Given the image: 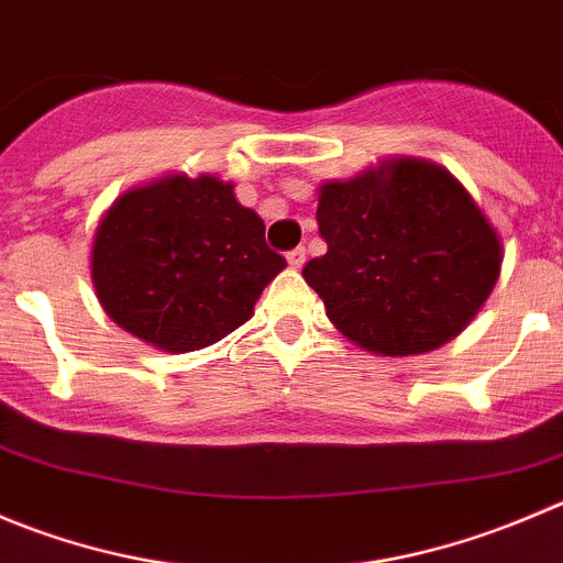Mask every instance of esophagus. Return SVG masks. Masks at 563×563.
<instances>
[{
  "label": "esophagus",
  "instance_id": "obj_1",
  "mask_svg": "<svg viewBox=\"0 0 563 563\" xmlns=\"http://www.w3.org/2000/svg\"><path fill=\"white\" fill-rule=\"evenodd\" d=\"M286 261H288V266H291V269H302V264H305V250H302V247L291 250V253H286Z\"/></svg>",
  "mask_w": 563,
  "mask_h": 563
}]
</instances>
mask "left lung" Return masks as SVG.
<instances>
[{
    "label": "left lung",
    "mask_w": 563,
    "mask_h": 563,
    "mask_svg": "<svg viewBox=\"0 0 563 563\" xmlns=\"http://www.w3.org/2000/svg\"><path fill=\"white\" fill-rule=\"evenodd\" d=\"M327 253L302 277L360 349L409 357L460 335L498 283L504 242L443 165L393 156L319 187Z\"/></svg>",
    "instance_id": "8db88e82"
}]
</instances>
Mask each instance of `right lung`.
Returning a JSON list of instances; mask_svg holds the SVG:
<instances>
[{
  "instance_id": "right-lung-1",
  "label": "right lung",
  "mask_w": 563,
  "mask_h": 563,
  "mask_svg": "<svg viewBox=\"0 0 563 563\" xmlns=\"http://www.w3.org/2000/svg\"><path fill=\"white\" fill-rule=\"evenodd\" d=\"M231 181L170 173L120 195L98 220L90 277L103 313L170 354L198 352L253 316L286 269Z\"/></svg>"
}]
</instances>
